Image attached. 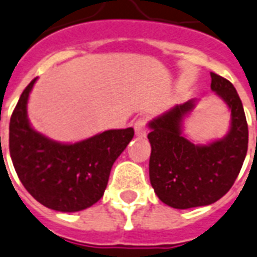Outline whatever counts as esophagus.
I'll use <instances>...</instances> for the list:
<instances>
[{"instance_id": "obj_1", "label": "esophagus", "mask_w": 257, "mask_h": 257, "mask_svg": "<svg viewBox=\"0 0 257 257\" xmlns=\"http://www.w3.org/2000/svg\"><path fill=\"white\" fill-rule=\"evenodd\" d=\"M135 135L139 138H145L147 134V119L145 116H141L135 120L134 123Z\"/></svg>"}]
</instances>
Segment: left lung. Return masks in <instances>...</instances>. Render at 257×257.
I'll use <instances>...</instances> for the list:
<instances>
[{
  "label": "left lung",
  "instance_id": "1",
  "mask_svg": "<svg viewBox=\"0 0 257 257\" xmlns=\"http://www.w3.org/2000/svg\"><path fill=\"white\" fill-rule=\"evenodd\" d=\"M210 88L230 110L229 133L208 145H194L182 135L184 118L196 100L177 104L149 123L151 186L164 204L176 209L205 206L228 193L245 160L248 124L237 91L229 80L210 72Z\"/></svg>",
  "mask_w": 257,
  "mask_h": 257
}]
</instances>
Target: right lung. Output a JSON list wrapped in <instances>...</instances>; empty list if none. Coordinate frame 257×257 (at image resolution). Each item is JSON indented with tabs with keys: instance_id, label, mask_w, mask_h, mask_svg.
Here are the masks:
<instances>
[{
	"instance_id": "add662e5",
	"label": "right lung",
	"mask_w": 257,
	"mask_h": 257,
	"mask_svg": "<svg viewBox=\"0 0 257 257\" xmlns=\"http://www.w3.org/2000/svg\"><path fill=\"white\" fill-rule=\"evenodd\" d=\"M24 89L9 124V151L21 184L49 209L79 212L100 200L112 165L134 137V128L103 131L81 142L59 143L32 128Z\"/></svg>"
}]
</instances>
